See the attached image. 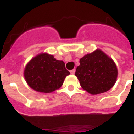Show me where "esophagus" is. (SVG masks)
Wrapping results in <instances>:
<instances>
[{"label": "esophagus", "instance_id": "1", "mask_svg": "<svg viewBox=\"0 0 134 134\" xmlns=\"http://www.w3.org/2000/svg\"><path fill=\"white\" fill-rule=\"evenodd\" d=\"M70 72H71V74H74L75 72H76V69H74L73 70H71V71Z\"/></svg>", "mask_w": 134, "mask_h": 134}]
</instances>
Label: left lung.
Masks as SVG:
<instances>
[{"mask_svg": "<svg viewBox=\"0 0 134 134\" xmlns=\"http://www.w3.org/2000/svg\"><path fill=\"white\" fill-rule=\"evenodd\" d=\"M75 75L81 87L91 94H98L110 90L118 76L114 61L101 50L87 54L79 60Z\"/></svg>", "mask_w": 134, "mask_h": 134, "instance_id": "left-lung-1", "label": "left lung"}]
</instances>
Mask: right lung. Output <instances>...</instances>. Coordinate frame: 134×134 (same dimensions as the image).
<instances>
[{
    "label": "right lung",
    "mask_w": 134,
    "mask_h": 134,
    "mask_svg": "<svg viewBox=\"0 0 134 134\" xmlns=\"http://www.w3.org/2000/svg\"><path fill=\"white\" fill-rule=\"evenodd\" d=\"M69 74L65 63L47 53H40L33 58L26 64L24 71L29 87L43 93L52 92L59 89Z\"/></svg>",
    "instance_id": "right-lung-1"
}]
</instances>
